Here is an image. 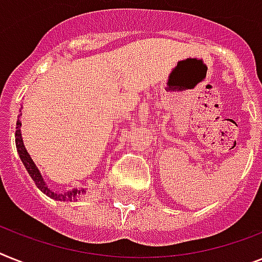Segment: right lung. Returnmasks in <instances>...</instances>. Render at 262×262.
<instances>
[{
    "label": "right lung",
    "mask_w": 262,
    "mask_h": 262,
    "mask_svg": "<svg viewBox=\"0 0 262 262\" xmlns=\"http://www.w3.org/2000/svg\"><path fill=\"white\" fill-rule=\"evenodd\" d=\"M16 128H17L16 129L17 152H18L24 166H25L27 171L29 172V175L34 181L36 186H37L38 189H40L45 195H48L49 198H52V200H55V201H72V200H76L77 196H80L83 193H85V190L84 189H73V190H69V191H66V193H56V191H53L52 189H49L48 185L45 183L41 172L38 171L37 166L34 165V162L32 161V158H30V155L28 154L27 148H25V146H24L23 136H21V129H19L21 128V122H19V120H17Z\"/></svg>",
    "instance_id": "right-lung-1"
}]
</instances>
